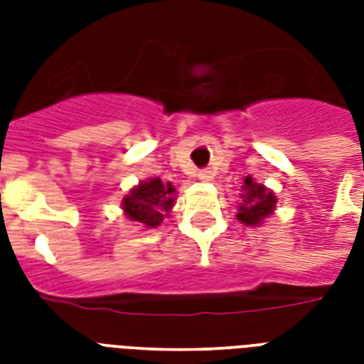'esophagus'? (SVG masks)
Segmentation results:
<instances>
[{
  "mask_svg": "<svg viewBox=\"0 0 364 364\" xmlns=\"http://www.w3.org/2000/svg\"><path fill=\"white\" fill-rule=\"evenodd\" d=\"M198 179L200 181H211V179H213V171L211 170L198 171Z\"/></svg>",
  "mask_w": 364,
  "mask_h": 364,
  "instance_id": "obj_1",
  "label": "esophagus"
}]
</instances>
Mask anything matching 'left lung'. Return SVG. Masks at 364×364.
I'll return each mask as SVG.
<instances>
[{"instance_id":"left-lung-1","label":"left lung","mask_w":364,"mask_h":364,"mask_svg":"<svg viewBox=\"0 0 364 364\" xmlns=\"http://www.w3.org/2000/svg\"><path fill=\"white\" fill-rule=\"evenodd\" d=\"M238 213H236V219L240 223H243L245 227H259L264 223V219L274 213L277 204V196L274 191L262 185V183H257L251 176L243 177L242 183V194H240Z\"/></svg>"}]
</instances>
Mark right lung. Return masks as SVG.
I'll return each instance as SVG.
<instances>
[{"mask_svg":"<svg viewBox=\"0 0 364 364\" xmlns=\"http://www.w3.org/2000/svg\"><path fill=\"white\" fill-rule=\"evenodd\" d=\"M176 204V187L162 183L160 177H149L130 188L121 202V210L137 227L156 228Z\"/></svg>","mask_w":364,"mask_h":364,"instance_id":"obj_1","label":"right lung"}]
</instances>
